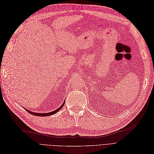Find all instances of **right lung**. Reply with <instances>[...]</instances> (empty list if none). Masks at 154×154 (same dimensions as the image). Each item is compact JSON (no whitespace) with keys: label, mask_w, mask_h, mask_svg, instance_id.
Here are the masks:
<instances>
[{"label":"right lung","mask_w":154,"mask_h":154,"mask_svg":"<svg viewBox=\"0 0 154 154\" xmlns=\"http://www.w3.org/2000/svg\"><path fill=\"white\" fill-rule=\"evenodd\" d=\"M64 103H63V105H62L59 108L56 109V110H54V111H53V112H49V113H34V112H31V111H29L28 109H26V110H27V112H28L29 113H31V114H32V115H35V116H50V115H54V114H55L56 113H57L58 111H60V109L63 108V106H64Z\"/></svg>","instance_id":"obj_1"}]
</instances>
